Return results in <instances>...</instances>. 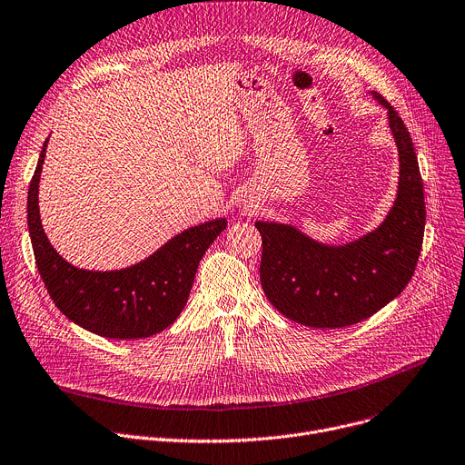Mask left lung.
Returning <instances> with one entry per match:
<instances>
[{
    "instance_id": "obj_1",
    "label": "left lung",
    "mask_w": 465,
    "mask_h": 465,
    "mask_svg": "<svg viewBox=\"0 0 465 465\" xmlns=\"http://www.w3.org/2000/svg\"><path fill=\"white\" fill-rule=\"evenodd\" d=\"M374 97L387 108L400 159L398 194L381 226L329 246L290 224L256 223L262 288L278 312L301 325L338 329L370 318L408 286L419 262L426 207L415 147L398 112Z\"/></svg>"
}]
</instances>
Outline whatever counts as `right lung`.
<instances>
[{"label":"right lung","mask_w":465,"mask_h":465,"mask_svg":"<svg viewBox=\"0 0 465 465\" xmlns=\"http://www.w3.org/2000/svg\"><path fill=\"white\" fill-rule=\"evenodd\" d=\"M48 140L27 191V228L43 282L65 318L104 338H147L170 327L187 304L194 274L226 219L193 226L143 262L119 271L78 269L50 244L39 214V181Z\"/></svg>","instance_id":"right-lung-1"}]
</instances>
